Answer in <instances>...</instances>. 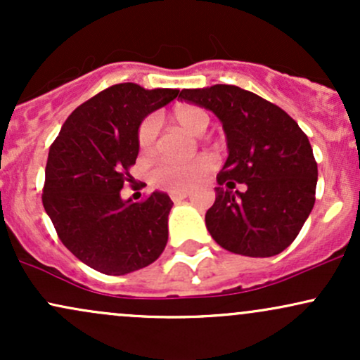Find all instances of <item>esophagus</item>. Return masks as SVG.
Wrapping results in <instances>:
<instances>
[{"instance_id": "obj_1", "label": "esophagus", "mask_w": 360, "mask_h": 360, "mask_svg": "<svg viewBox=\"0 0 360 360\" xmlns=\"http://www.w3.org/2000/svg\"><path fill=\"white\" fill-rule=\"evenodd\" d=\"M188 198V193L186 191H179V193H171V200L174 201V203H179V201H183Z\"/></svg>"}]
</instances>
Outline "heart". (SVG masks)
<instances>
[{
    "label": "heart",
    "instance_id": "heart-1",
    "mask_svg": "<svg viewBox=\"0 0 360 360\" xmlns=\"http://www.w3.org/2000/svg\"><path fill=\"white\" fill-rule=\"evenodd\" d=\"M172 122L177 127L188 131L191 135H200L210 125L208 111L196 105L177 106L171 115ZM137 147L140 155L150 157L155 154L157 148V120L148 115L139 123L137 128ZM214 162L210 155H198L193 160L183 164L176 162H160L150 172V183L157 189H162L167 193L188 191L193 186L205 179L213 171Z\"/></svg>",
    "mask_w": 360,
    "mask_h": 360
}]
</instances>
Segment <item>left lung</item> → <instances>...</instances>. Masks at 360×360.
<instances>
[{
    "instance_id": "1",
    "label": "left lung",
    "mask_w": 360,
    "mask_h": 360,
    "mask_svg": "<svg viewBox=\"0 0 360 360\" xmlns=\"http://www.w3.org/2000/svg\"><path fill=\"white\" fill-rule=\"evenodd\" d=\"M179 98L213 111L226 135L229 159L205 217L214 242L249 257L281 254L315 205L318 167L307 134L274 103L238 86L183 89ZM237 182L245 192L233 191Z\"/></svg>"
}]
</instances>
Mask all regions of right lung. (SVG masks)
I'll return each mask as SVG.
<instances>
[{"mask_svg":"<svg viewBox=\"0 0 360 360\" xmlns=\"http://www.w3.org/2000/svg\"><path fill=\"white\" fill-rule=\"evenodd\" d=\"M177 89L110 86L69 115L49 148L42 203L60 242L91 269L123 276L159 259L167 243L166 193L123 201L139 155V123Z\"/></svg>","mask_w":360,"mask_h":360,"instance_id":"right-lung-1","label":"right lung"}]
</instances>
